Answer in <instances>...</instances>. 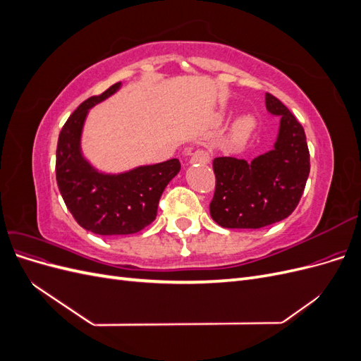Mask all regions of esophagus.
<instances>
[{
  "mask_svg": "<svg viewBox=\"0 0 361 361\" xmlns=\"http://www.w3.org/2000/svg\"><path fill=\"white\" fill-rule=\"evenodd\" d=\"M209 159H211L209 154H207V152H206V150H203V149H199V150L192 152V154H191V159H190V162L207 164V162H209Z\"/></svg>",
  "mask_w": 361,
  "mask_h": 361,
  "instance_id": "1",
  "label": "esophagus"
}]
</instances>
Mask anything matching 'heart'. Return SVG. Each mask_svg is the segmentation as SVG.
Wrapping results in <instances>:
<instances>
[{"label":"heart","mask_w":361,"mask_h":361,"mask_svg":"<svg viewBox=\"0 0 361 361\" xmlns=\"http://www.w3.org/2000/svg\"><path fill=\"white\" fill-rule=\"evenodd\" d=\"M255 126H256L255 117H251V116L243 117L241 120H239L236 128H235V137L238 140H245L251 134V130L255 129Z\"/></svg>","instance_id":"obj_1"}]
</instances>
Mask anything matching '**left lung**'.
Segmentation results:
<instances>
[{
	"label": "left lung",
	"mask_w": 361,
	"mask_h": 361,
	"mask_svg": "<svg viewBox=\"0 0 361 361\" xmlns=\"http://www.w3.org/2000/svg\"><path fill=\"white\" fill-rule=\"evenodd\" d=\"M267 110L280 116L272 150L253 161L215 158L212 220L227 228H262L285 220L298 206L310 173L304 128L276 96L265 94Z\"/></svg>",
	"instance_id": "8db88e82"
}]
</instances>
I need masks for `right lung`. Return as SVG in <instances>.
Listing matches in <instances>:
<instances>
[{"label": "right lung", "instance_id": "right-lung-1", "mask_svg": "<svg viewBox=\"0 0 361 361\" xmlns=\"http://www.w3.org/2000/svg\"><path fill=\"white\" fill-rule=\"evenodd\" d=\"M120 85L122 82H116L76 108L60 130L57 143L56 176L61 197L76 223L102 236L143 231L157 218L161 194L180 170L179 159L173 158L126 173L104 174L84 159L81 133L87 113Z\"/></svg>", "mask_w": 361, "mask_h": 361}]
</instances>
